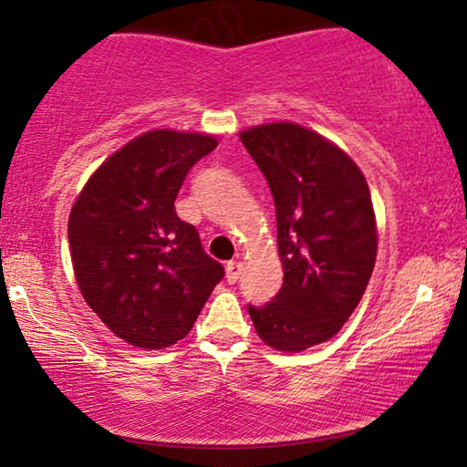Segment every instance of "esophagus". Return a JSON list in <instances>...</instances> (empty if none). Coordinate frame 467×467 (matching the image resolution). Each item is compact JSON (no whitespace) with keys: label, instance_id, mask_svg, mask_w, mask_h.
Returning a JSON list of instances; mask_svg holds the SVG:
<instances>
[{"label":"esophagus","instance_id":"1","mask_svg":"<svg viewBox=\"0 0 467 467\" xmlns=\"http://www.w3.org/2000/svg\"><path fill=\"white\" fill-rule=\"evenodd\" d=\"M225 272H227L229 283H235V280H238L240 274H242V264H240V261H229V264L225 265Z\"/></svg>","mask_w":467,"mask_h":467}]
</instances>
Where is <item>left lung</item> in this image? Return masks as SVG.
<instances>
[{
  "label": "left lung",
  "mask_w": 467,
  "mask_h": 467,
  "mask_svg": "<svg viewBox=\"0 0 467 467\" xmlns=\"http://www.w3.org/2000/svg\"><path fill=\"white\" fill-rule=\"evenodd\" d=\"M276 206L283 286L248 304L261 340L299 353L334 337L361 302L376 261L369 187L347 152L296 123L240 133Z\"/></svg>",
  "instance_id": "obj_1"
}]
</instances>
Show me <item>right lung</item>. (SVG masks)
Returning <instances> with one entry per match:
<instances>
[{
  "label": "right lung",
  "instance_id": "1",
  "mask_svg": "<svg viewBox=\"0 0 467 467\" xmlns=\"http://www.w3.org/2000/svg\"><path fill=\"white\" fill-rule=\"evenodd\" d=\"M216 144L203 133H142L108 157L74 202L67 238L76 283L131 347L182 340L225 276L174 208L189 170Z\"/></svg>",
  "mask_w": 467,
  "mask_h": 467
}]
</instances>
